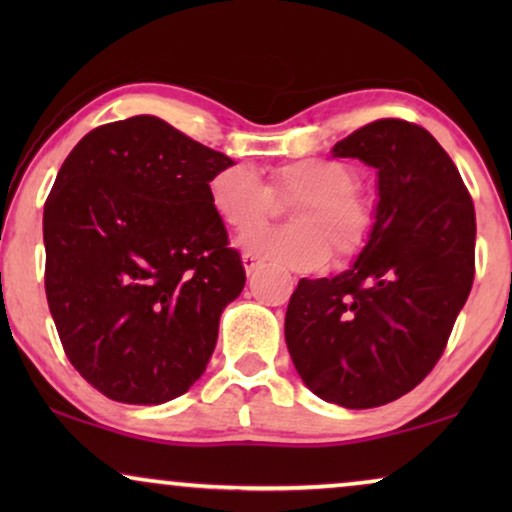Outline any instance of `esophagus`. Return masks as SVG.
I'll use <instances>...</instances> for the list:
<instances>
[{"mask_svg":"<svg viewBox=\"0 0 512 512\" xmlns=\"http://www.w3.org/2000/svg\"><path fill=\"white\" fill-rule=\"evenodd\" d=\"M242 265H244V270H247V275H251V272H256L258 268H261V261H258L256 256L244 254L242 256Z\"/></svg>","mask_w":512,"mask_h":512,"instance_id":"esophagus-1","label":"esophagus"}]
</instances>
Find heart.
I'll use <instances>...</instances> for the list:
<instances>
[{
  "mask_svg": "<svg viewBox=\"0 0 512 512\" xmlns=\"http://www.w3.org/2000/svg\"><path fill=\"white\" fill-rule=\"evenodd\" d=\"M359 177L338 160L303 158L272 167L268 184L254 167L230 165L209 179L207 193L214 214L237 233L261 226L284 205L296 226L258 228L242 237V249L263 261L291 270L321 268L331 256L352 258L366 247L373 216L361 195Z\"/></svg>",
  "mask_w": 512,
  "mask_h": 512,
  "instance_id": "b5f03b06",
  "label": "heart"
}]
</instances>
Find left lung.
Segmentation results:
<instances>
[{
	"label": "left lung",
	"mask_w": 512,
	"mask_h": 512,
	"mask_svg": "<svg viewBox=\"0 0 512 512\" xmlns=\"http://www.w3.org/2000/svg\"><path fill=\"white\" fill-rule=\"evenodd\" d=\"M333 158L377 172L366 247L335 277L300 279L284 338L314 396L349 410L391 403L443 354L475 275V209L429 130L382 118L340 139Z\"/></svg>",
	"instance_id": "8db88e82"
}]
</instances>
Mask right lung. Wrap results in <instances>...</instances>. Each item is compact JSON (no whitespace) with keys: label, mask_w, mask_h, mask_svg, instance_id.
Returning <instances> with one entry per match:
<instances>
[{"label":"right lung","mask_w":512,"mask_h":512,"mask_svg":"<svg viewBox=\"0 0 512 512\" xmlns=\"http://www.w3.org/2000/svg\"><path fill=\"white\" fill-rule=\"evenodd\" d=\"M230 165L156 116L95 128L62 163L46 298L67 359L111 401L167 403L205 373L247 279L207 193Z\"/></svg>","instance_id":"add662e5"}]
</instances>
